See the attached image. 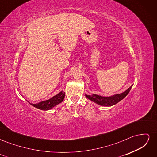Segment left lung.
<instances>
[{
  "mask_svg": "<svg viewBox=\"0 0 157 157\" xmlns=\"http://www.w3.org/2000/svg\"><path fill=\"white\" fill-rule=\"evenodd\" d=\"M133 85L126 90L124 92H123L120 94H117L115 96H111V97H103L101 96H98V95L96 94H93L92 96H88V95H86V96L87 98H88L90 100L94 101V103H96L99 105H102V106H112L115 104L117 103L118 102H119L121 101L122 99H124L128 93L130 92V90L132 88Z\"/></svg>",
  "mask_w": 157,
  "mask_h": 157,
  "instance_id": "1",
  "label": "left lung"
}]
</instances>
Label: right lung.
<instances>
[{
  "instance_id": "obj_1",
  "label": "right lung",
  "mask_w": 157,
  "mask_h": 157,
  "mask_svg": "<svg viewBox=\"0 0 157 157\" xmlns=\"http://www.w3.org/2000/svg\"><path fill=\"white\" fill-rule=\"evenodd\" d=\"M64 98H65V93L62 91L60 93H59L58 95H56V96H54L50 99H48V100L41 101L36 104H32V103H30V104L33 107H35L37 109H41V110L46 111V110L51 109L52 107H54L56 105H58V104L62 102L64 99Z\"/></svg>"
}]
</instances>
